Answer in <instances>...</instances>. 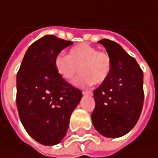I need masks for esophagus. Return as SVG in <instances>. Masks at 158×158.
Instances as JSON below:
<instances>
[{
    "instance_id": "obj_1",
    "label": "esophagus",
    "mask_w": 158,
    "mask_h": 158,
    "mask_svg": "<svg viewBox=\"0 0 158 158\" xmlns=\"http://www.w3.org/2000/svg\"><path fill=\"white\" fill-rule=\"evenodd\" d=\"M82 94L83 95H92V91H90V90H83Z\"/></svg>"
}]
</instances>
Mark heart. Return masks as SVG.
<instances>
[{"instance_id":"obj_1","label":"heart","mask_w":158,"mask_h":158,"mask_svg":"<svg viewBox=\"0 0 158 158\" xmlns=\"http://www.w3.org/2000/svg\"><path fill=\"white\" fill-rule=\"evenodd\" d=\"M55 69L60 78L71 83L79 71L75 84L85 87L104 82L110 74L112 60L109 54L98 51L88 43H80L69 50L68 56L60 54L54 61Z\"/></svg>"}]
</instances>
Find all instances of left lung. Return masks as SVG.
Returning a JSON list of instances; mask_svg holds the SVG:
<instances>
[{"mask_svg":"<svg viewBox=\"0 0 158 158\" xmlns=\"http://www.w3.org/2000/svg\"><path fill=\"white\" fill-rule=\"evenodd\" d=\"M112 60L110 74L93 91L96 106L91 114L95 128L102 136L127 134L138 120L144 103L143 71L136 60L117 42L98 41Z\"/></svg>","mask_w":158,"mask_h":158,"instance_id":"left-lung-1","label":"left lung"}]
</instances>
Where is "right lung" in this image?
Returning a JSON list of instances; mask_svg holds the SVG:
<instances>
[{"label": "right lung", "instance_id": "obj_1", "mask_svg": "<svg viewBox=\"0 0 158 158\" xmlns=\"http://www.w3.org/2000/svg\"><path fill=\"white\" fill-rule=\"evenodd\" d=\"M71 44L54 35L39 39L27 50L17 73L21 121L27 133L45 146L62 140L82 98V92L61 79L54 66L59 53Z\"/></svg>", "mask_w": 158, "mask_h": 158}]
</instances>
